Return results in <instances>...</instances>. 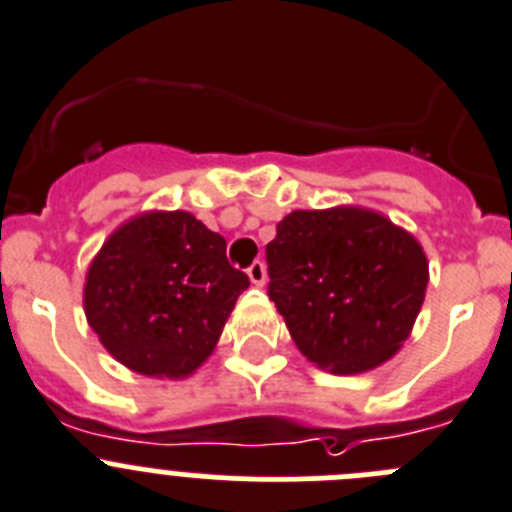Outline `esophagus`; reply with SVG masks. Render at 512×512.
Masks as SVG:
<instances>
[{"label":"esophagus","instance_id":"esophagus-1","mask_svg":"<svg viewBox=\"0 0 512 512\" xmlns=\"http://www.w3.org/2000/svg\"><path fill=\"white\" fill-rule=\"evenodd\" d=\"M247 275H250V283L257 285V288H262V285H265V280H267L265 265H262L260 260H255L250 267H247Z\"/></svg>","mask_w":512,"mask_h":512}]
</instances>
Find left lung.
Segmentation results:
<instances>
[{
  "instance_id": "left-lung-1",
  "label": "left lung",
  "mask_w": 512,
  "mask_h": 512,
  "mask_svg": "<svg viewBox=\"0 0 512 512\" xmlns=\"http://www.w3.org/2000/svg\"><path fill=\"white\" fill-rule=\"evenodd\" d=\"M265 257L267 295L295 346L331 374L389 361L412 333L429 283L414 234L361 207L290 212Z\"/></svg>"
}]
</instances>
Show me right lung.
<instances>
[{
  "label": "right lung",
  "instance_id": "obj_1",
  "mask_svg": "<svg viewBox=\"0 0 512 512\" xmlns=\"http://www.w3.org/2000/svg\"><path fill=\"white\" fill-rule=\"evenodd\" d=\"M247 285L222 234L181 209L146 212L121 224L90 262L85 318L131 371L184 379L214 351Z\"/></svg>",
  "mask_w": 512,
  "mask_h": 512
}]
</instances>
